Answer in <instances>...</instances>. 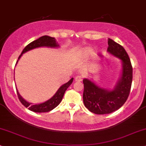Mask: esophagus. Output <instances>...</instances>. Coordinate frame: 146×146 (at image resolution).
Instances as JSON below:
<instances>
[{
    "label": "esophagus",
    "mask_w": 146,
    "mask_h": 146,
    "mask_svg": "<svg viewBox=\"0 0 146 146\" xmlns=\"http://www.w3.org/2000/svg\"><path fill=\"white\" fill-rule=\"evenodd\" d=\"M82 78L80 76H76V77H75V79H74L75 81H76V82H80V81H82Z\"/></svg>",
    "instance_id": "obj_1"
}]
</instances>
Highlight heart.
I'll list each match as a JSON object with an SVG mask.
<instances>
[{
	"label": "heart",
	"instance_id": "1",
	"mask_svg": "<svg viewBox=\"0 0 146 146\" xmlns=\"http://www.w3.org/2000/svg\"><path fill=\"white\" fill-rule=\"evenodd\" d=\"M93 50L90 48H87L83 51V55L84 57H89L92 55Z\"/></svg>",
	"mask_w": 146,
	"mask_h": 146
}]
</instances>
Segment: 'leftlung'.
<instances>
[{
	"instance_id": "left-lung-1",
	"label": "left lung",
	"mask_w": 146,
	"mask_h": 146,
	"mask_svg": "<svg viewBox=\"0 0 146 146\" xmlns=\"http://www.w3.org/2000/svg\"><path fill=\"white\" fill-rule=\"evenodd\" d=\"M108 52L122 62V74L114 89L109 90L97 85L88 78L83 80V102L90 111L106 114L120 108L128 99L133 80L131 60L123 46L110 38L108 41Z\"/></svg>"
}]
</instances>
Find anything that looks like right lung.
Masks as SVG:
<instances>
[{"mask_svg":"<svg viewBox=\"0 0 146 146\" xmlns=\"http://www.w3.org/2000/svg\"><path fill=\"white\" fill-rule=\"evenodd\" d=\"M41 46H47V47L55 48L58 47L59 46V44H57L56 40H55V38L48 36H42L38 38L37 40L32 41V42L28 44L26 47L23 48L21 55H19V57H18V60L17 61V62H16V64H17L18 61H19V59H20L21 55H22L23 53H26L27 51H29L32 49H34V48L41 47ZM73 79V78H72L68 82H66V83H65L63 84V85L61 86V87H59V89L57 90V92L55 93V94L51 98H50L49 100L46 101V102H43V103L35 104V105H33V104H32L31 103H29V102H28L27 101L25 100L21 96L20 94L18 92L17 89H16L18 98H19L21 103L26 108H28V109H29L30 110L35 111V112L39 113L47 112V111H49L52 110H53L60 104L66 91L67 90L68 88L70 87V84L72 83Z\"/></svg>","mask_w":146,"mask_h":146,"instance_id":"1","label":"right lung"}]
</instances>
